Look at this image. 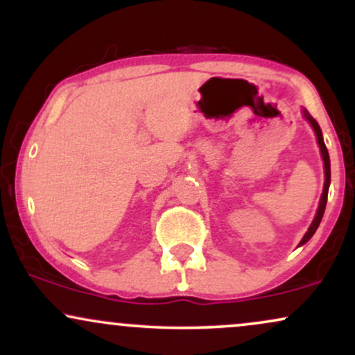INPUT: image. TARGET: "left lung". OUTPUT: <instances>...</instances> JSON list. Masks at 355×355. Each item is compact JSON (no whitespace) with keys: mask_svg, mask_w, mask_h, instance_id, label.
I'll return each instance as SVG.
<instances>
[{"mask_svg":"<svg viewBox=\"0 0 355 355\" xmlns=\"http://www.w3.org/2000/svg\"><path fill=\"white\" fill-rule=\"evenodd\" d=\"M304 116L305 120L311 123V126L313 128V132H315V137H317V144L320 146V155H322V160H324V170H325V182H324V190H322V195H320V202H319V209H317V214L315 217H313L311 227H309L307 234L304 235V239L300 240L299 247L304 245V243H307L313 234H315L317 227H319L322 217H324V211H325V205H327V193H329V185H331V160H329V152L327 148H325V144H324V138H322V132H320V126L317 123L313 118L309 115L307 112H304Z\"/></svg>","mask_w":355,"mask_h":355,"instance_id":"obj_1","label":"left lung"}]
</instances>
